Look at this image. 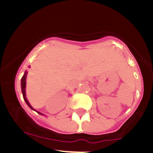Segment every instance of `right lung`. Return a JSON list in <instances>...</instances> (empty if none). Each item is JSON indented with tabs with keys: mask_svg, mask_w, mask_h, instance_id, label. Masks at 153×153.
Returning <instances> with one entry per match:
<instances>
[{
	"mask_svg": "<svg viewBox=\"0 0 153 153\" xmlns=\"http://www.w3.org/2000/svg\"><path fill=\"white\" fill-rule=\"evenodd\" d=\"M27 71H25V73H24V76H23L22 79H21V90H22V93H23V97H24V100H25V102H27V104L28 106H30V107L32 109H33V108H32V106L30 105L29 102H28V100H27L26 98V92H25V88H26V78H27ZM38 113H40V114L42 115V113H39V112H37Z\"/></svg>",
	"mask_w": 153,
	"mask_h": 153,
	"instance_id": "right-lung-1",
	"label": "right lung"
}]
</instances>
